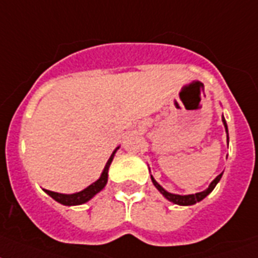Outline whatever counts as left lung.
Listing matches in <instances>:
<instances>
[{
  "label": "left lung",
  "mask_w": 258,
  "mask_h": 258,
  "mask_svg": "<svg viewBox=\"0 0 258 258\" xmlns=\"http://www.w3.org/2000/svg\"><path fill=\"white\" fill-rule=\"evenodd\" d=\"M223 122H224L225 131H227V133H228V127H227V122H225L224 117H223ZM227 140H229V138H227ZM221 175H223V172H221V174H219V175L216 176V178H215V179L212 180V182H211L210 187H208L207 190L202 191V192L194 194V195H175V194H170V192H167V191H166V190H163L162 187L159 186L158 183L155 182L153 176H152V182H153V184H154V186L157 187V188H158L159 192L162 194V195L166 198V199H169L170 202H172V203H175V204H179V206H191V204H195V203H198V202L203 201L204 198L207 197L208 194H210L211 191L214 190L215 186L218 184V182H219V180H220Z\"/></svg>",
  "instance_id": "left-lung-1"
}]
</instances>
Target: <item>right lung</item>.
Masks as SVG:
<instances>
[{
  "mask_svg": "<svg viewBox=\"0 0 258 258\" xmlns=\"http://www.w3.org/2000/svg\"><path fill=\"white\" fill-rule=\"evenodd\" d=\"M116 150L113 152V154L110 155V158L108 159V162H106L105 167H104V171L103 174H101V176H100L99 179L96 180L95 183H92L91 186L87 187L86 190H83L80 191V192H76V194H71V195L54 192V191H50V190H44V191H46V192H47L52 199H55V201L59 202V203L64 204V206H78V204L86 203V202H88L89 199H92V198L95 197L96 194L99 192V191L103 190L104 186H105L106 182H108V169H109V165L110 162H112V159H113Z\"/></svg>",
  "mask_w": 258,
  "mask_h": 258,
  "instance_id": "right-lung-1",
  "label": "right lung"
}]
</instances>
